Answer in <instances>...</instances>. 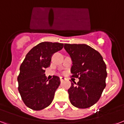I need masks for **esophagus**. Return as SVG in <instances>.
<instances>
[{
    "label": "esophagus",
    "mask_w": 124,
    "mask_h": 124,
    "mask_svg": "<svg viewBox=\"0 0 124 124\" xmlns=\"http://www.w3.org/2000/svg\"><path fill=\"white\" fill-rule=\"evenodd\" d=\"M65 79V78L64 77H60V81H63Z\"/></svg>",
    "instance_id": "1"
}]
</instances>
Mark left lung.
I'll list each match as a JSON object with an SVG mask.
<instances>
[{
  "mask_svg": "<svg viewBox=\"0 0 124 124\" xmlns=\"http://www.w3.org/2000/svg\"><path fill=\"white\" fill-rule=\"evenodd\" d=\"M64 48L72 61V76L79 79L68 90L70 101L79 109L89 108L98 101L106 86V65L101 54L88 45L65 44Z\"/></svg>",
  "mask_w": 124,
  "mask_h": 124,
  "instance_id": "left-lung-1",
  "label": "left lung"
}]
</instances>
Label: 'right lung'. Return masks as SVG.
<instances>
[{"instance_id":"right-lung-1","label":"right lung","mask_w":124,"mask_h":124,"mask_svg":"<svg viewBox=\"0 0 124 124\" xmlns=\"http://www.w3.org/2000/svg\"><path fill=\"white\" fill-rule=\"evenodd\" d=\"M63 48V43L42 42L30 50L21 65L18 90L23 102L30 109L40 111L53 100L60 79L53 76L47 80L45 69L50 67L54 53Z\"/></svg>"}]
</instances>
